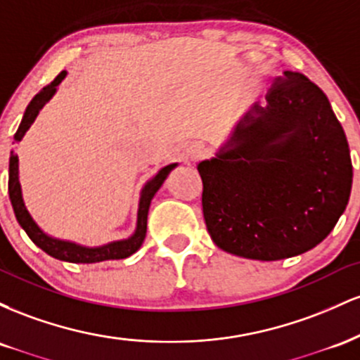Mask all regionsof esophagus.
I'll return each instance as SVG.
<instances>
[{"instance_id":"obj_1","label":"esophagus","mask_w":360,"mask_h":360,"mask_svg":"<svg viewBox=\"0 0 360 360\" xmlns=\"http://www.w3.org/2000/svg\"><path fill=\"white\" fill-rule=\"evenodd\" d=\"M206 152H208V148H206L203 142H191L188 146V148H186V155H188L189 160L203 159Z\"/></svg>"}]
</instances>
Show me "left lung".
Instances as JSON below:
<instances>
[{"instance_id":"obj_1","label":"left lung","mask_w":360,"mask_h":360,"mask_svg":"<svg viewBox=\"0 0 360 360\" xmlns=\"http://www.w3.org/2000/svg\"><path fill=\"white\" fill-rule=\"evenodd\" d=\"M198 164L203 217L229 254L281 260L316 247L349 203L352 162L328 98L301 72L284 71Z\"/></svg>"}]
</instances>
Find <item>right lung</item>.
<instances>
[{
    "mask_svg": "<svg viewBox=\"0 0 360 360\" xmlns=\"http://www.w3.org/2000/svg\"><path fill=\"white\" fill-rule=\"evenodd\" d=\"M65 71H62L59 76L53 79L51 84L45 86L39 94H35L34 100L30 101V105L25 110L23 120L20 123L18 130L15 134V140L20 142L23 139V135L27 134V130L30 128L32 123L35 122L39 111L44 108V105L56 94L57 86L60 84L62 79L65 77ZM177 164H169V166L160 169L157 174L152 177L148 183L143 186L142 193H140V201H139V213H137V229L131 237L125 238V240H117L110 242L106 245L101 247H84L79 243H74L69 240H59V238H53L51 235H47L40 229L39 225L34 221V218L28 213L27 206L23 203L22 196V186H20V177H18V155L13 154L11 150L10 155V172H8V193H10L11 206H13V212L16 220H18L20 226L27 232L30 240L35 243L37 247H40L45 254L52 255L53 259L65 260V262H74V264H93V262H103V260H117V259H125L128 255L135 254L142 245L143 238L147 233V214H148V206H150L152 198L155 196V193L159 191V188L162 186L169 172L172 171Z\"/></svg>",
    "mask_w": 360,
    "mask_h": 360,
    "instance_id": "1",
    "label": "right lung"
}]
</instances>
